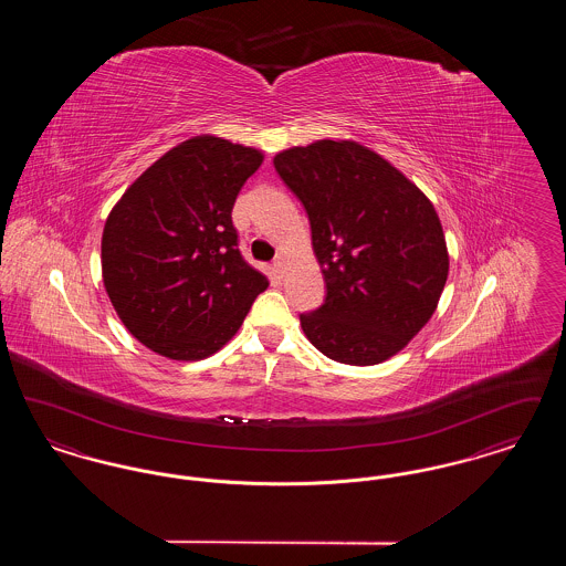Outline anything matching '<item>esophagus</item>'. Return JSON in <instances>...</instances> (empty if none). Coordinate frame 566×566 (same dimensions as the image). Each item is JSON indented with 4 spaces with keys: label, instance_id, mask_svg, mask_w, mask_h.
<instances>
[{
    "label": "esophagus",
    "instance_id": "esophagus-1",
    "mask_svg": "<svg viewBox=\"0 0 566 566\" xmlns=\"http://www.w3.org/2000/svg\"><path fill=\"white\" fill-rule=\"evenodd\" d=\"M273 268H275V271H284V268H286V256L280 252V254H275V259H273Z\"/></svg>",
    "mask_w": 566,
    "mask_h": 566
}]
</instances>
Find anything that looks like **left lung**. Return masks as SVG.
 Wrapping results in <instances>:
<instances>
[{
	"instance_id": "left-lung-1",
	"label": "left lung",
	"mask_w": 566,
	"mask_h": 566,
	"mask_svg": "<svg viewBox=\"0 0 566 566\" xmlns=\"http://www.w3.org/2000/svg\"><path fill=\"white\" fill-rule=\"evenodd\" d=\"M303 203L326 282L324 303L301 314L307 339L346 365H377L429 323L450 259L427 195L374 150L321 139L273 159Z\"/></svg>"
}]
</instances>
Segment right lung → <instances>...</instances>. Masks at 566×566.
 <instances>
[{
    "label": "right lung",
    "instance_id": "1",
    "mask_svg": "<svg viewBox=\"0 0 566 566\" xmlns=\"http://www.w3.org/2000/svg\"><path fill=\"white\" fill-rule=\"evenodd\" d=\"M263 155L197 135L153 163L112 208L102 238L104 286L137 342L201 360L242 326L268 277L240 252L231 212Z\"/></svg>",
    "mask_w": 566,
    "mask_h": 566
}]
</instances>
